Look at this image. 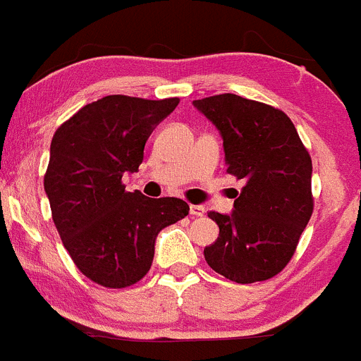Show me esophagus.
<instances>
[{"instance_id": "esophagus-1", "label": "esophagus", "mask_w": 361, "mask_h": 361, "mask_svg": "<svg viewBox=\"0 0 361 361\" xmlns=\"http://www.w3.org/2000/svg\"><path fill=\"white\" fill-rule=\"evenodd\" d=\"M190 215L192 217H203L204 207H201V204H190Z\"/></svg>"}]
</instances>
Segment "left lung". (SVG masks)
I'll list each match as a JSON object with an SVG mask.
<instances>
[{"mask_svg":"<svg viewBox=\"0 0 361 361\" xmlns=\"http://www.w3.org/2000/svg\"><path fill=\"white\" fill-rule=\"evenodd\" d=\"M222 137L228 173L244 180L233 212H210L219 237L204 260L235 283L265 281L287 267L313 212L312 158L281 110L219 94L194 101Z\"/></svg>","mask_w":361,"mask_h":361,"instance_id":"obj_1","label":"left lung"}]
</instances>
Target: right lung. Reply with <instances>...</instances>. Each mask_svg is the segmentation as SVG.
<instances>
[{
  "label": "right lung",
  "mask_w": 361,
  "mask_h": 361,
  "mask_svg": "<svg viewBox=\"0 0 361 361\" xmlns=\"http://www.w3.org/2000/svg\"><path fill=\"white\" fill-rule=\"evenodd\" d=\"M178 103L104 96L53 135L44 174L53 222L76 267L101 287L140 281L153 264L157 235L188 215L183 200L126 192L121 181L139 171L151 131Z\"/></svg>",
  "instance_id": "1"
}]
</instances>
